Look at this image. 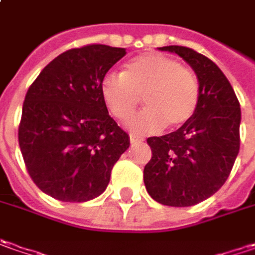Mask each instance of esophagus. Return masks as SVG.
<instances>
[{
  "instance_id": "obj_1",
  "label": "esophagus",
  "mask_w": 255,
  "mask_h": 255,
  "mask_svg": "<svg viewBox=\"0 0 255 255\" xmlns=\"http://www.w3.org/2000/svg\"><path fill=\"white\" fill-rule=\"evenodd\" d=\"M141 141H142V139H138L136 136L129 135V142H131V144H139Z\"/></svg>"
}]
</instances>
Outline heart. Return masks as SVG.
<instances>
[{
  "label": "heart",
  "instance_id": "heart-1",
  "mask_svg": "<svg viewBox=\"0 0 255 255\" xmlns=\"http://www.w3.org/2000/svg\"><path fill=\"white\" fill-rule=\"evenodd\" d=\"M101 97L111 114L127 121L142 96L146 109L129 121V129L145 135L165 126L179 128L195 116L200 101L198 76L173 57L151 52L128 60L123 75L107 73Z\"/></svg>",
  "mask_w": 255,
  "mask_h": 255
}]
</instances>
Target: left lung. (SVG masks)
Returning a JSON list of instances; mask_svg holds the SVG:
<instances>
[{"mask_svg":"<svg viewBox=\"0 0 255 255\" xmlns=\"http://www.w3.org/2000/svg\"><path fill=\"white\" fill-rule=\"evenodd\" d=\"M195 70L200 101L176 131L146 139L152 158L144 168L149 196L166 206L198 205L215 195L232 172L240 149L242 110L232 84L209 57L185 46H163Z\"/></svg>","mask_w":255,"mask_h":255,"instance_id":"8db88e82","label":"left lung"}]
</instances>
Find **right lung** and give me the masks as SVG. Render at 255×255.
Segmentation results:
<instances>
[{
    "label": "right lung",
    "instance_id": "right-lung-1",
    "mask_svg": "<svg viewBox=\"0 0 255 255\" xmlns=\"http://www.w3.org/2000/svg\"><path fill=\"white\" fill-rule=\"evenodd\" d=\"M124 48L89 45L55 57L25 96L18 141L36 186L62 202L100 196L129 136L101 97L107 72Z\"/></svg>",
    "mask_w": 255,
    "mask_h": 255
}]
</instances>
